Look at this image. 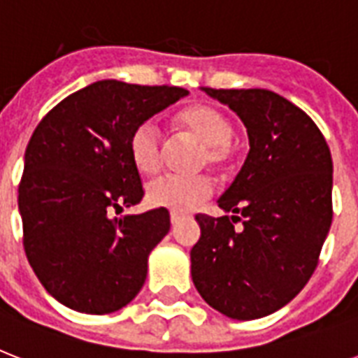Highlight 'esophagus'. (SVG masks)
Instances as JSON below:
<instances>
[{
  "mask_svg": "<svg viewBox=\"0 0 358 358\" xmlns=\"http://www.w3.org/2000/svg\"><path fill=\"white\" fill-rule=\"evenodd\" d=\"M184 215H180V213H171V223H173V224H178L180 223V221H184Z\"/></svg>",
  "mask_w": 358,
  "mask_h": 358,
  "instance_id": "34e87169",
  "label": "esophagus"
}]
</instances>
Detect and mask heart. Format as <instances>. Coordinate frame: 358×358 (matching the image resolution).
<instances>
[{
  "instance_id": "obj_1",
  "label": "heart",
  "mask_w": 358,
  "mask_h": 358,
  "mask_svg": "<svg viewBox=\"0 0 358 358\" xmlns=\"http://www.w3.org/2000/svg\"><path fill=\"white\" fill-rule=\"evenodd\" d=\"M182 129L202 143L201 165L221 169L234 156L232 120L212 106H191L176 115ZM129 159L141 174L156 173L162 163V131L152 120L135 126L128 141ZM213 185L206 176H159L146 185V199L152 206L174 213L191 212L212 195Z\"/></svg>"
}]
</instances>
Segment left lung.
<instances>
[{
  "mask_svg": "<svg viewBox=\"0 0 358 358\" xmlns=\"http://www.w3.org/2000/svg\"><path fill=\"white\" fill-rule=\"evenodd\" d=\"M202 91L241 119L250 150L217 201L232 219L195 217L201 239L191 249V277L212 308L258 320L288 305L316 269L333 223L331 150L314 120L277 92Z\"/></svg>",
  "mask_w": 358,
  "mask_h": 358,
  "instance_id": "1",
  "label": "left lung"
}]
</instances>
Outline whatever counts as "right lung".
<instances>
[{
  "instance_id": "add662e5",
  "label": "right lung",
  "mask_w": 358,
  "mask_h": 358,
  "mask_svg": "<svg viewBox=\"0 0 358 358\" xmlns=\"http://www.w3.org/2000/svg\"><path fill=\"white\" fill-rule=\"evenodd\" d=\"M187 94L182 87L96 81L59 102L31 135L18 187L24 249L64 306L109 314L143 288L148 255L171 229L169 212L109 215L145 195L128 152L135 126Z\"/></svg>"
}]
</instances>
